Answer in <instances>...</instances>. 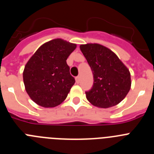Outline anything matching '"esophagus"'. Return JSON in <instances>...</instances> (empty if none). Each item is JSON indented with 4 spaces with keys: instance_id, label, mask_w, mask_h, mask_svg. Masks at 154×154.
I'll list each match as a JSON object with an SVG mask.
<instances>
[{
    "instance_id": "esophagus-1",
    "label": "esophagus",
    "mask_w": 154,
    "mask_h": 154,
    "mask_svg": "<svg viewBox=\"0 0 154 154\" xmlns=\"http://www.w3.org/2000/svg\"><path fill=\"white\" fill-rule=\"evenodd\" d=\"M75 82H76V83H79V82H80V77H79V76H77V77H76Z\"/></svg>"
}]
</instances>
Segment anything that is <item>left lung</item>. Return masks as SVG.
I'll use <instances>...</instances> for the list:
<instances>
[{
  "label": "left lung",
  "mask_w": 154,
  "mask_h": 154,
  "mask_svg": "<svg viewBox=\"0 0 154 154\" xmlns=\"http://www.w3.org/2000/svg\"><path fill=\"white\" fill-rule=\"evenodd\" d=\"M80 50L93 74V85L86 99L99 108H109L123 100L131 88L129 69L112 51L97 43L81 45Z\"/></svg>",
  "instance_id": "obj_1"
}]
</instances>
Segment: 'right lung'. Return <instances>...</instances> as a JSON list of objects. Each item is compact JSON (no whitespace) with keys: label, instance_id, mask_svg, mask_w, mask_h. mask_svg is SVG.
<instances>
[{"label":"right lung","instance_id":"add662e5","mask_svg":"<svg viewBox=\"0 0 154 154\" xmlns=\"http://www.w3.org/2000/svg\"><path fill=\"white\" fill-rule=\"evenodd\" d=\"M76 44L62 38L45 42L38 48L24 66L23 80L27 93L45 108L60 105L75 84L66 63Z\"/></svg>","mask_w":154,"mask_h":154}]
</instances>
